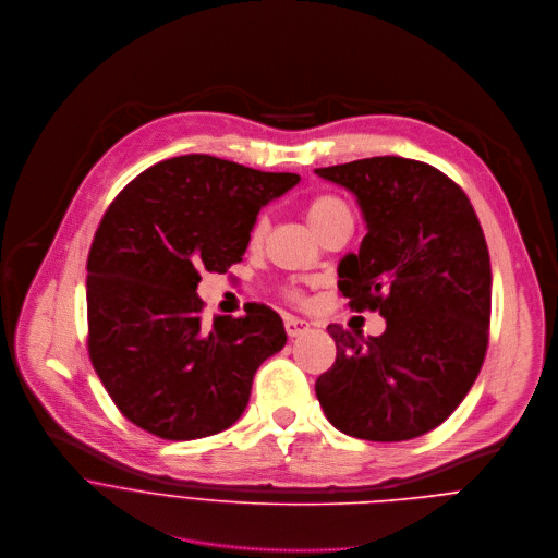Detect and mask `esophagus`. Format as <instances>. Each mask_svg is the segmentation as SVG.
I'll use <instances>...</instances> for the list:
<instances>
[{"label":"esophagus","mask_w":558,"mask_h":558,"mask_svg":"<svg viewBox=\"0 0 558 558\" xmlns=\"http://www.w3.org/2000/svg\"><path fill=\"white\" fill-rule=\"evenodd\" d=\"M283 327H286V333L290 338H296V336H301V333H305L310 329V323L303 320V318H296V316H286Z\"/></svg>","instance_id":"obj_1"}]
</instances>
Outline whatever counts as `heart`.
Returning <instances> with one entry per match:
<instances>
[{"label": "heart", "instance_id": "obj_1", "mask_svg": "<svg viewBox=\"0 0 558 558\" xmlns=\"http://www.w3.org/2000/svg\"><path fill=\"white\" fill-rule=\"evenodd\" d=\"M351 216V207L349 203L336 194V192H318L314 194L310 201H307V218L312 222V227L318 231L323 229L325 225L338 220V218H347ZM266 229H268V220L264 214H257L251 222V229H248V242L255 246L264 240L266 235ZM299 294L292 292V299H296Z\"/></svg>", "mask_w": 558, "mask_h": 558}]
</instances>
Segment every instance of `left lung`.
<instances>
[{
  "instance_id": "left-lung-1",
  "label": "left lung",
  "mask_w": 558,
  "mask_h": 558,
  "mask_svg": "<svg viewBox=\"0 0 558 558\" xmlns=\"http://www.w3.org/2000/svg\"><path fill=\"white\" fill-rule=\"evenodd\" d=\"M357 194L368 222L338 290L387 327L362 338L329 325L336 362L316 380L327 420L368 441H404L439 426L465 398L489 344L492 266L468 194L439 169L366 158L316 169Z\"/></svg>"
}]
</instances>
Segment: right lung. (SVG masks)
I'll list each match as a JSON object with an SVG mask.
<instances>
[{
	"label": "right lung",
	"mask_w": 558,
	"mask_h": 558,
	"mask_svg": "<svg viewBox=\"0 0 558 558\" xmlns=\"http://www.w3.org/2000/svg\"><path fill=\"white\" fill-rule=\"evenodd\" d=\"M205 154L158 162L108 205L86 262L88 355L117 409L187 441L229 428L264 360L288 340L277 312L203 323L201 272H227L259 209L299 184Z\"/></svg>",
	"instance_id": "1"
}]
</instances>
